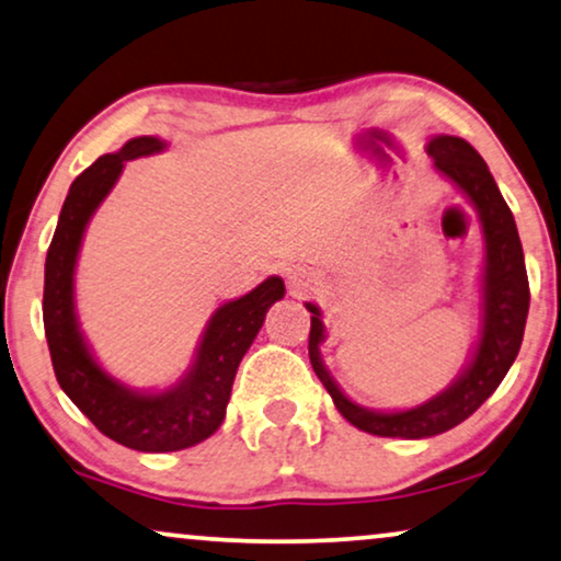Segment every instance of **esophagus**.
<instances>
[{"instance_id": "1", "label": "esophagus", "mask_w": 561, "mask_h": 561, "mask_svg": "<svg viewBox=\"0 0 561 561\" xmlns=\"http://www.w3.org/2000/svg\"><path fill=\"white\" fill-rule=\"evenodd\" d=\"M316 285H318L316 276H312L310 272H305V268H295V272H289V289H293L295 295L310 293Z\"/></svg>"}]
</instances>
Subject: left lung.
Returning <instances> with one entry per match:
<instances>
[{
	"mask_svg": "<svg viewBox=\"0 0 561 561\" xmlns=\"http://www.w3.org/2000/svg\"><path fill=\"white\" fill-rule=\"evenodd\" d=\"M428 156L433 159V167L446 179H451L474 205L484 233L482 331L472 362L461 371L457 382L423 405L398 410V413H379V410L356 405L328 375L323 358H320L325 325L320 320V310L308 302V310L312 312L308 351L318 379L333 398L339 413L351 425L387 438H428L467 421L497 390V385L503 382L507 369L518 356L528 318V300H531L518 228H515L511 207L505 205L488 163L465 138L457 136L431 138Z\"/></svg>",
	"mask_w": 561,
	"mask_h": 561,
	"instance_id": "1",
	"label": "left lung"
}]
</instances>
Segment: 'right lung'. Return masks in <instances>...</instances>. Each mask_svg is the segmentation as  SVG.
<instances>
[{"instance_id":"obj_1","label":"right lung","mask_w":561,"mask_h":561,"mask_svg":"<svg viewBox=\"0 0 561 561\" xmlns=\"http://www.w3.org/2000/svg\"><path fill=\"white\" fill-rule=\"evenodd\" d=\"M167 148L153 136L133 138L117 153H104L73 179L46 256L43 325L61 390L112 442L136 451H179L220 428L238 364L264 325L266 310L285 297V282L268 276L249 295L220 305L205 328L192 369L163 392H136L104 371L79 331L73 310V272L81 236L107 197L125 161Z\"/></svg>"}]
</instances>
